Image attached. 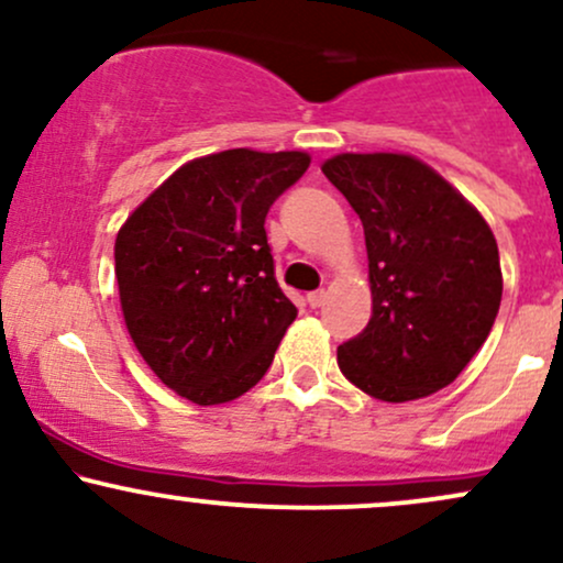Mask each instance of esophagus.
<instances>
[{
  "label": "esophagus",
  "instance_id": "esophagus-1",
  "mask_svg": "<svg viewBox=\"0 0 563 563\" xmlns=\"http://www.w3.org/2000/svg\"><path fill=\"white\" fill-rule=\"evenodd\" d=\"M307 303L312 309H320L322 303H325V290H312V294H307Z\"/></svg>",
  "mask_w": 563,
  "mask_h": 563
}]
</instances>
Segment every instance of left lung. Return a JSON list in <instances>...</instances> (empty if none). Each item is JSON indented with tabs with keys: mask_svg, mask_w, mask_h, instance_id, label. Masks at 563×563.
Returning a JSON list of instances; mask_svg holds the SVG:
<instances>
[{
	"mask_svg": "<svg viewBox=\"0 0 563 563\" xmlns=\"http://www.w3.org/2000/svg\"><path fill=\"white\" fill-rule=\"evenodd\" d=\"M322 174L365 230L373 314L339 346V367L384 402L452 384L493 331L503 296L489 224L423 161L341 153Z\"/></svg>",
	"mask_w": 563,
	"mask_h": 563,
	"instance_id": "1",
	"label": "left lung"
}]
</instances>
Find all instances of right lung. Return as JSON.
<instances>
[{"label": "right lung", "mask_w": 563, "mask_h": 563, "mask_svg": "<svg viewBox=\"0 0 563 563\" xmlns=\"http://www.w3.org/2000/svg\"><path fill=\"white\" fill-rule=\"evenodd\" d=\"M309 169L299 151L249 147L196 158L126 219L115 280L134 346L196 405H222L262 380L296 307L275 280L267 219Z\"/></svg>", "instance_id": "right-lung-1"}]
</instances>
